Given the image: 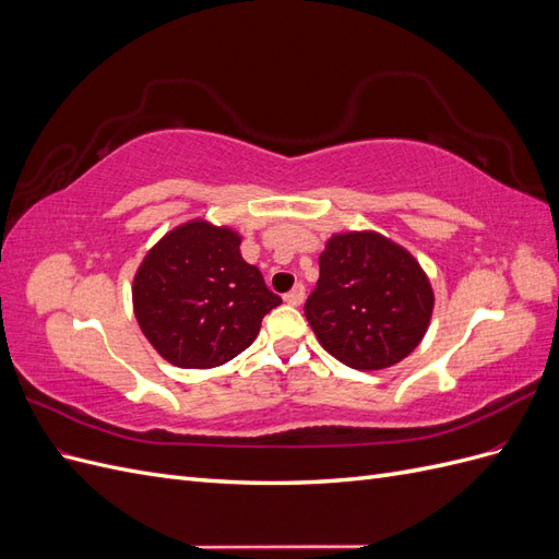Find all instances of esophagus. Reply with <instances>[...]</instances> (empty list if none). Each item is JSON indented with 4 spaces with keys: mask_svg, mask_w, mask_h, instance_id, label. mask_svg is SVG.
Returning a JSON list of instances; mask_svg holds the SVG:
<instances>
[{
    "mask_svg": "<svg viewBox=\"0 0 559 559\" xmlns=\"http://www.w3.org/2000/svg\"><path fill=\"white\" fill-rule=\"evenodd\" d=\"M302 300H306V286H302V284H296L294 289L284 296L286 306H294V308L302 306Z\"/></svg>",
    "mask_w": 559,
    "mask_h": 559,
    "instance_id": "esophagus-1",
    "label": "esophagus"
}]
</instances>
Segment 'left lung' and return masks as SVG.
Listing matches in <instances>:
<instances>
[{
	"label": "left lung",
	"instance_id": "left-lung-1",
	"mask_svg": "<svg viewBox=\"0 0 559 559\" xmlns=\"http://www.w3.org/2000/svg\"><path fill=\"white\" fill-rule=\"evenodd\" d=\"M431 312L427 273L384 235L337 233L321 251L306 317L321 347L345 366L382 370L403 361L425 337Z\"/></svg>",
	"mask_w": 559,
	"mask_h": 559
}]
</instances>
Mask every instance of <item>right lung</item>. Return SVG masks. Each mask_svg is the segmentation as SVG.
<instances>
[{
	"label": "right lung",
	"instance_id": "1",
	"mask_svg": "<svg viewBox=\"0 0 559 559\" xmlns=\"http://www.w3.org/2000/svg\"><path fill=\"white\" fill-rule=\"evenodd\" d=\"M242 235L191 218L146 251L132 308L146 341L179 368H214L245 352L282 298L240 253Z\"/></svg>",
	"mask_w": 559,
	"mask_h": 559
}]
</instances>
